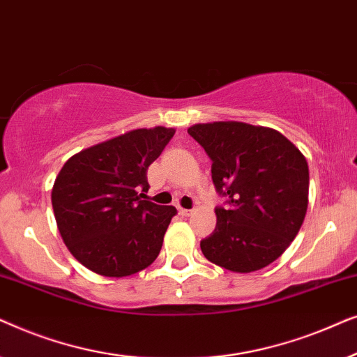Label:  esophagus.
<instances>
[{"mask_svg":"<svg viewBox=\"0 0 357 357\" xmlns=\"http://www.w3.org/2000/svg\"><path fill=\"white\" fill-rule=\"evenodd\" d=\"M178 214H180V216L187 218V216H190V214H192V209H185V208H178Z\"/></svg>","mask_w":357,"mask_h":357,"instance_id":"esophagus-1","label":"esophagus"}]
</instances>
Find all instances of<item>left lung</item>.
<instances>
[{
  "mask_svg": "<svg viewBox=\"0 0 357 357\" xmlns=\"http://www.w3.org/2000/svg\"><path fill=\"white\" fill-rule=\"evenodd\" d=\"M206 151L216 192V229L199 242L214 265L236 273L261 270L282 255L304 222L309 165L280 131L242 121L188 128Z\"/></svg>",
  "mask_w": 357,
  "mask_h": 357,
  "instance_id": "left-lung-1",
  "label": "left lung"
}]
</instances>
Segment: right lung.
I'll return each instance as SVG.
<instances>
[{
	"label": "right lung",
	"instance_id": "1",
	"mask_svg": "<svg viewBox=\"0 0 357 357\" xmlns=\"http://www.w3.org/2000/svg\"><path fill=\"white\" fill-rule=\"evenodd\" d=\"M174 128L133 130L68 159L53 183L52 204L68 250L97 275L123 278L158 258L177 209L143 199L148 167Z\"/></svg>",
	"mask_w": 357,
	"mask_h": 357
}]
</instances>
